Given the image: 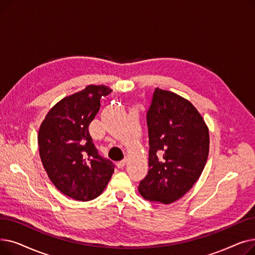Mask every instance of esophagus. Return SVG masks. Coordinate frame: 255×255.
<instances>
[{"mask_svg": "<svg viewBox=\"0 0 255 255\" xmlns=\"http://www.w3.org/2000/svg\"><path fill=\"white\" fill-rule=\"evenodd\" d=\"M125 165H126V160H125V159H124V160H121V161H119V162L117 163L118 168H123Z\"/></svg>", "mask_w": 255, "mask_h": 255, "instance_id": "1", "label": "esophagus"}]
</instances>
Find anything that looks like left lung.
I'll list each match as a JSON object with an SVG mask.
<instances>
[{"instance_id": "1", "label": "left lung", "mask_w": 255, "mask_h": 255, "mask_svg": "<svg viewBox=\"0 0 255 255\" xmlns=\"http://www.w3.org/2000/svg\"><path fill=\"white\" fill-rule=\"evenodd\" d=\"M146 124L150 169L138 191L150 202L171 204L202 175L209 155V130L188 100L159 88L153 93Z\"/></svg>"}]
</instances>
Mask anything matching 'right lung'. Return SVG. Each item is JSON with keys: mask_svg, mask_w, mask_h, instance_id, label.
Returning <instances> with one entry per match:
<instances>
[{"mask_svg": "<svg viewBox=\"0 0 255 255\" xmlns=\"http://www.w3.org/2000/svg\"><path fill=\"white\" fill-rule=\"evenodd\" d=\"M112 90L88 86L62 99L48 112L38 132L39 154L48 178L63 194L80 202L99 196L115 164L99 155L89 125L100 109V99Z\"/></svg>", "mask_w": 255, "mask_h": 255, "instance_id": "add662e5", "label": "right lung"}]
</instances>
